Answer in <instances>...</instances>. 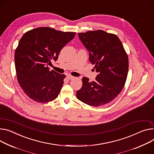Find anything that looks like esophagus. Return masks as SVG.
<instances>
[{"instance_id": "esophagus-1", "label": "esophagus", "mask_w": 154, "mask_h": 154, "mask_svg": "<svg viewBox=\"0 0 154 154\" xmlns=\"http://www.w3.org/2000/svg\"><path fill=\"white\" fill-rule=\"evenodd\" d=\"M67 78L69 79V80H71V79H73L75 77V76H72V75H67Z\"/></svg>"}]
</instances>
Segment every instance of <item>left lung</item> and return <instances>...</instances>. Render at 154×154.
<instances>
[{"label":"left lung","instance_id":"left-lung-1","mask_svg":"<svg viewBox=\"0 0 154 154\" xmlns=\"http://www.w3.org/2000/svg\"><path fill=\"white\" fill-rule=\"evenodd\" d=\"M80 41L89 52V61L98 73L95 81L82 78V88L76 97L94 107L108 103L123 89L126 80L129 62L120 39L102 30L78 33Z\"/></svg>","mask_w":154,"mask_h":154}]
</instances>
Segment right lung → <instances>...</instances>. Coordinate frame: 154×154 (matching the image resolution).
Listing matches in <instances>:
<instances>
[{"label":"right lung","mask_w":154,"mask_h":154,"mask_svg":"<svg viewBox=\"0 0 154 154\" xmlns=\"http://www.w3.org/2000/svg\"><path fill=\"white\" fill-rule=\"evenodd\" d=\"M75 34L41 27L22 36L15 52V69L19 84L29 98L45 103L58 97L65 75L50 71L48 66Z\"/></svg>","instance_id":"right-lung-1"}]
</instances>
